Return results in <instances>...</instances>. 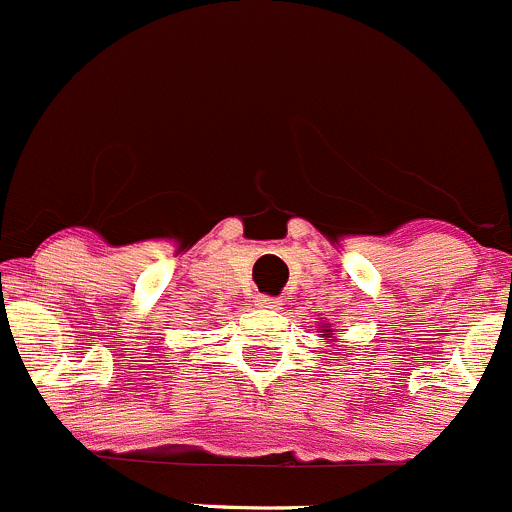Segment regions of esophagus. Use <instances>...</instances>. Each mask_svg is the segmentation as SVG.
<instances>
[{
  "mask_svg": "<svg viewBox=\"0 0 512 512\" xmlns=\"http://www.w3.org/2000/svg\"><path fill=\"white\" fill-rule=\"evenodd\" d=\"M256 306L261 308V311H278V308L283 306V301L276 296H258Z\"/></svg>",
  "mask_w": 512,
  "mask_h": 512,
  "instance_id": "1",
  "label": "esophagus"
}]
</instances>
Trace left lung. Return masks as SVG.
Segmentation results:
<instances>
[{"mask_svg": "<svg viewBox=\"0 0 512 512\" xmlns=\"http://www.w3.org/2000/svg\"><path fill=\"white\" fill-rule=\"evenodd\" d=\"M321 336H326V338H331V333H328V328H326V331H321Z\"/></svg>", "mask_w": 512, "mask_h": 512, "instance_id": "left-lung-1", "label": "left lung"}]
</instances>
